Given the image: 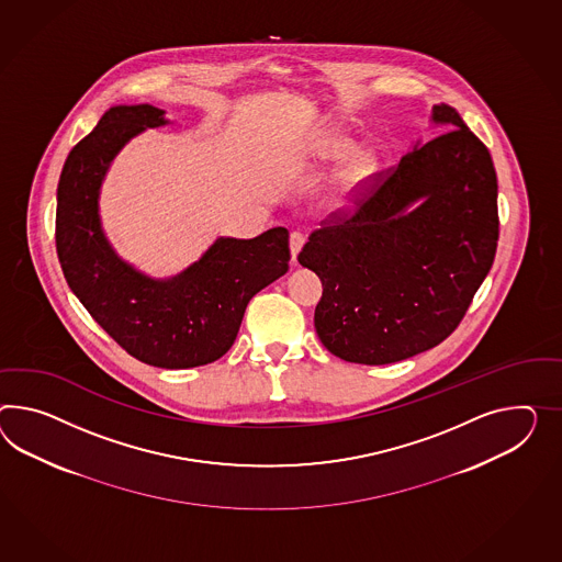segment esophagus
Wrapping results in <instances>:
<instances>
[{"label": "esophagus", "instance_id": "34e87169", "mask_svg": "<svg viewBox=\"0 0 562 562\" xmlns=\"http://www.w3.org/2000/svg\"><path fill=\"white\" fill-rule=\"evenodd\" d=\"M303 243H305V236H303L302 232H291L289 248H291V260L293 262H297V255H300V250L303 248Z\"/></svg>", "mask_w": 562, "mask_h": 562}]
</instances>
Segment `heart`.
<instances>
[{"label": "heart", "instance_id": "1", "mask_svg": "<svg viewBox=\"0 0 562 562\" xmlns=\"http://www.w3.org/2000/svg\"><path fill=\"white\" fill-rule=\"evenodd\" d=\"M355 140L342 132H330L317 140L312 159L317 167L331 165L345 158L331 179L326 202L330 207H342L352 202L362 189L373 183L381 169V157L373 146L352 148Z\"/></svg>", "mask_w": 562, "mask_h": 562}]
</instances>
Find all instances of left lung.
Listing matches in <instances>:
<instances>
[{"instance_id": "1", "label": "left lung", "mask_w": 562, "mask_h": 562, "mask_svg": "<svg viewBox=\"0 0 562 562\" xmlns=\"http://www.w3.org/2000/svg\"><path fill=\"white\" fill-rule=\"evenodd\" d=\"M348 220L310 236L300 265L322 281L317 336L334 357L389 364L440 345L495 259L497 175L487 146L448 103Z\"/></svg>"}]
</instances>
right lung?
Wrapping results in <instances>:
<instances>
[{"label":"right lung","mask_w":562,"mask_h":562,"mask_svg":"<svg viewBox=\"0 0 562 562\" xmlns=\"http://www.w3.org/2000/svg\"><path fill=\"white\" fill-rule=\"evenodd\" d=\"M150 103L114 105L72 148L57 189V252L77 300L134 359L191 369L224 357L248 302L289 269V232L220 236L173 277H148L122 259L101 226L103 179L117 153L146 128L171 124Z\"/></svg>","instance_id":"1"}]
</instances>
